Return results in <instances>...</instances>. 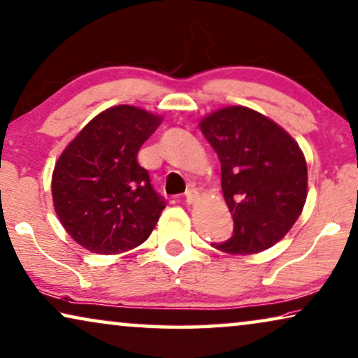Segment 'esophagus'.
<instances>
[{
	"instance_id": "34e87169",
	"label": "esophagus",
	"mask_w": 358,
	"mask_h": 358,
	"mask_svg": "<svg viewBox=\"0 0 358 358\" xmlns=\"http://www.w3.org/2000/svg\"><path fill=\"white\" fill-rule=\"evenodd\" d=\"M185 196H186V202H188V204H194V202L199 199V193H197L196 188H191L186 191Z\"/></svg>"
}]
</instances>
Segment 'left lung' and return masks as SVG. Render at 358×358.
<instances>
[{
    "label": "left lung",
    "instance_id": "8db88e82",
    "mask_svg": "<svg viewBox=\"0 0 358 358\" xmlns=\"http://www.w3.org/2000/svg\"><path fill=\"white\" fill-rule=\"evenodd\" d=\"M199 128L222 164V191L233 236L215 244L227 254H255L286 236L307 199V162L294 138L246 106H228Z\"/></svg>",
    "mask_w": 358,
    "mask_h": 358
}]
</instances>
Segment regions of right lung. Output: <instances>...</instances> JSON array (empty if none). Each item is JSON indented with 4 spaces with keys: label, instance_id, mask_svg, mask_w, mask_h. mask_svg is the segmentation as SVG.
Masks as SVG:
<instances>
[{
    "label": "right lung",
    "instance_id": "add662e5",
    "mask_svg": "<svg viewBox=\"0 0 358 358\" xmlns=\"http://www.w3.org/2000/svg\"><path fill=\"white\" fill-rule=\"evenodd\" d=\"M161 122V115L136 106H114L90 120L56 161L51 178L56 215L90 252H127L156 227L165 202L136 157Z\"/></svg>",
    "mask_w": 358,
    "mask_h": 358
}]
</instances>
